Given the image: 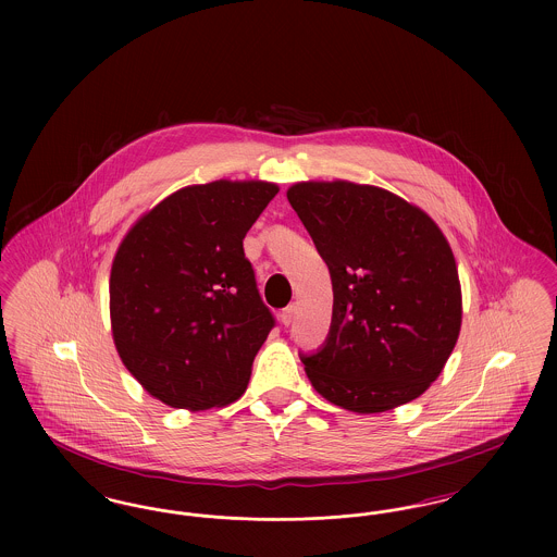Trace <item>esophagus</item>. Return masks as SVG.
<instances>
[{
	"label": "esophagus",
	"mask_w": 557,
	"mask_h": 557,
	"mask_svg": "<svg viewBox=\"0 0 557 557\" xmlns=\"http://www.w3.org/2000/svg\"><path fill=\"white\" fill-rule=\"evenodd\" d=\"M296 318V305H290V307H286L282 313H280V319H282V323L288 327L292 321Z\"/></svg>",
	"instance_id": "obj_1"
}]
</instances>
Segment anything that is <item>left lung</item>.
<instances>
[{"label":"left lung","instance_id":"left-lung-1","mask_svg":"<svg viewBox=\"0 0 557 557\" xmlns=\"http://www.w3.org/2000/svg\"><path fill=\"white\" fill-rule=\"evenodd\" d=\"M332 275L327 343L302 357L321 397L382 413L424 395L461 330L449 242L420 207L384 187L298 182L286 191Z\"/></svg>","mask_w":557,"mask_h":557}]
</instances>
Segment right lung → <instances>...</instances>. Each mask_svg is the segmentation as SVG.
<instances>
[{"mask_svg":"<svg viewBox=\"0 0 557 557\" xmlns=\"http://www.w3.org/2000/svg\"><path fill=\"white\" fill-rule=\"evenodd\" d=\"M277 184L216 180L144 212L110 269V330L123 366L160 403L205 411L238 400L273 327L244 236Z\"/></svg>","mask_w":557,"mask_h":557,"instance_id":"obj_1","label":"right lung"}]
</instances>
